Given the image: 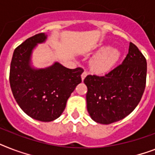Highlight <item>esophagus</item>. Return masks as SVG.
Wrapping results in <instances>:
<instances>
[{"mask_svg":"<svg viewBox=\"0 0 155 155\" xmlns=\"http://www.w3.org/2000/svg\"><path fill=\"white\" fill-rule=\"evenodd\" d=\"M87 71L86 70H84V72H83V73H82V75H81L82 80H84V79H85V77L87 76Z\"/></svg>","mask_w":155,"mask_h":155,"instance_id":"1","label":"esophagus"}]
</instances>
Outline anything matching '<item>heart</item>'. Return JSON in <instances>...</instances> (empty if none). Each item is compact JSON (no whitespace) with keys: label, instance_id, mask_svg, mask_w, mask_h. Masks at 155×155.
Masks as SVG:
<instances>
[{"label":"heart","instance_id":"b5f03b06","mask_svg":"<svg viewBox=\"0 0 155 155\" xmlns=\"http://www.w3.org/2000/svg\"><path fill=\"white\" fill-rule=\"evenodd\" d=\"M120 51L114 48L102 47L91 61V67L97 73H104L112 68L120 58Z\"/></svg>","mask_w":155,"mask_h":155}]
</instances>
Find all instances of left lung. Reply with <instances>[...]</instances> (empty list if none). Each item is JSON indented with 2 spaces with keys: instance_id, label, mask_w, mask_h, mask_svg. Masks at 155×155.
Returning <instances> with one entry per match:
<instances>
[{
  "instance_id": "1",
  "label": "left lung",
  "mask_w": 155,
  "mask_h": 155,
  "mask_svg": "<svg viewBox=\"0 0 155 155\" xmlns=\"http://www.w3.org/2000/svg\"><path fill=\"white\" fill-rule=\"evenodd\" d=\"M147 69L146 58L130 42L122 64L103 76L87 75L84 82L91 118L96 123L110 124L130 114L145 90Z\"/></svg>"
}]
</instances>
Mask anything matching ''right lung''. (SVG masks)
<instances>
[{
	"mask_svg": "<svg viewBox=\"0 0 155 155\" xmlns=\"http://www.w3.org/2000/svg\"><path fill=\"white\" fill-rule=\"evenodd\" d=\"M47 39L45 33L27 39L14 50L10 65L12 95L24 112L41 122H51L61 115L67 101L82 81L83 68H67L55 62L45 68L31 65L32 50Z\"/></svg>",
	"mask_w": 155,
	"mask_h": 155,
	"instance_id": "right-lung-1",
	"label": "right lung"
}]
</instances>
